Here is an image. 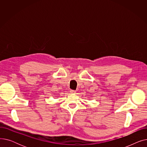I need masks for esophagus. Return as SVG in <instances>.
<instances>
[{
	"label": "esophagus",
	"mask_w": 147,
	"mask_h": 147,
	"mask_svg": "<svg viewBox=\"0 0 147 147\" xmlns=\"http://www.w3.org/2000/svg\"><path fill=\"white\" fill-rule=\"evenodd\" d=\"M70 92L72 94H74L76 92V90H70Z\"/></svg>",
	"instance_id": "1"
}]
</instances>
